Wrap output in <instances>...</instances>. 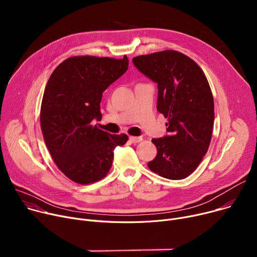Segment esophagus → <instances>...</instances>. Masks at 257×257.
<instances>
[{"instance_id": "esophagus-1", "label": "esophagus", "mask_w": 257, "mask_h": 257, "mask_svg": "<svg viewBox=\"0 0 257 257\" xmlns=\"http://www.w3.org/2000/svg\"><path fill=\"white\" fill-rule=\"evenodd\" d=\"M129 139L133 143H138V142L142 141V137H140V136H130Z\"/></svg>"}]
</instances>
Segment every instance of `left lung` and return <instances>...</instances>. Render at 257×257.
Instances as JSON below:
<instances>
[{
  "label": "left lung",
  "instance_id": "left-lung-1",
  "mask_svg": "<svg viewBox=\"0 0 257 257\" xmlns=\"http://www.w3.org/2000/svg\"><path fill=\"white\" fill-rule=\"evenodd\" d=\"M135 67L158 83V111L168 119L169 135L154 138L158 154L148 164L156 174L181 180L192 174L211 140L214 104L201 68L189 57L167 50L132 59Z\"/></svg>",
  "mask_w": 257,
  "mask_h": 257
}]
</instances>
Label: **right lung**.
<instances>
[{"label":"right lung","mask_w":257,"mask_h":257,"mask_svg":"<svg viewBox=\"0 0 257 257\" xmlns=\"http://www.w3.org/2000/svg\"><path fill=\"white\" fill-rule=\"evenodd\" d=\"M128 58L77 56L62 62L47 83L41 106V128L59 170L87 185L106 176L114 150L126 134H109L92 125L101 119L102 92L128 69Z\"/></svg>","instance_id":"obj_1"}]
</instances>
